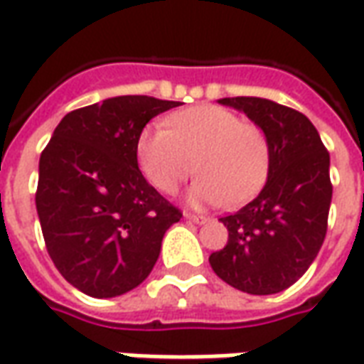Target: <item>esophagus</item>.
Instances as JSON below:
<instances>
[{
  "mask_svg": "<svg viewBox=\"0 0 364 364\" xmlns=\"http://www.w3.org/2000/svg\"><path fill=\"white\" fill-rule=\"evenodd\" d=\"M184 218H186L188 221H192V223H198V225H202V223H208V221H210V218H205V215H196V213H186Z\"/></svg>",
  "mask_w": 364,
  "mask_h": 364,
  "instance_id": "34e87169",
  "label": "esophagus"
}]
</instances>
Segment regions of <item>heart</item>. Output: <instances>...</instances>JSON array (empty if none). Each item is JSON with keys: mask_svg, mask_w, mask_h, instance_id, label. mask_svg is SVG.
Instances as JSON below:
<instances>
[{"mask_svg": "<svg viewBox=\"0 0 364 364\" xmlns=\"http://www.w3.org/2000/svg\"><path fill=\"white\" fill-rule=\"evenodd\" d=\"M136 162L162 194L200 172L190 190L198 205H241L259 194L270 172L267 133L219 105H196L166 119V129L146 127L136 139Z\"/></svg>", "mask_w": 364, "mask_h": 364, "instance_id": "obj_1", "label": "heart"}]
</instances>
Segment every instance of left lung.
<instances>
[{
	"mask_svg": "<svg viewBox=\"0 0 364 364\" xmlns=\"http://www.w3.org/2000/svg\"><path fill=\"white\" fill-rule=\"evenodd\" d=\"M219 104L243 112L267 133L270 172L252 202L221 218L229 239L210 255L211 269L241 292H282L310 269L326 239L333 194L329 153L318 129L292 107L245 95Z\"/></svg>",
	"mask_w": 364,
	"mask_h": 364,
	"instance_id": "left-lung-1",
	"label": "left lung"
}]
</instances>
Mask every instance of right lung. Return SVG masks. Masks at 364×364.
Listing matches in <instances>:
<instances>
[{
  "instance_id": "right-lung-1",
  "label": "right lung",
  "mask_w": 364,
  "mask_h": 364,
  "mask_svg": "<svg viewBox=\"0 0 364 364\" xmlns=\"http://www.w3.org/2000/svg\"><path fill=\"white\" fill-rule=\"evenodd\" d=\"M180 102L117 95L74 109L38 161L35 194L46 251L74 288L92 298L133 290L153 270L166 229L182 211L136 164V139Z\"/></svg>"
}]
</instances>
